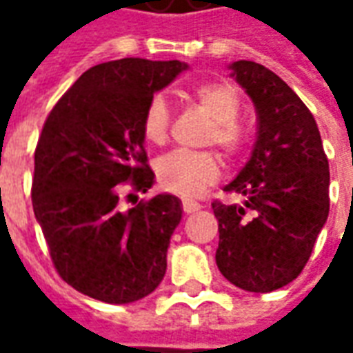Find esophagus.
Instances as JSON below:
<instances>
[{"instance_id": "1", "label": "esophagus", "mask_w": 353, "mask_h": 353, "mask_svg": "<svg viewBox=\"0 0 353 353\" xmlns=\"http://www.w3.org/2000/svg\"><path fill=\"white\" fill-rule=\"evenodd\" d=\"M181 206H183L185 214H194V212H199L200 210V204L192 202V200H183V202H181Z\"/></svg>"}]
</instances>
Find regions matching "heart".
Listing matches in <instances>:
<instances>
[{
  "label": "heart",
  "instance_id": "obj_1",
  "mask_svg": "<svg viewBox=\"0 0 353 353\" xmlns=\"http://www.w3.org/2000/svg\"><path fill=\"white\" fill-rule=\"evenodd\" d=\"M192 100L212 119L204 143L217 145L225 159H236L244 151L248 134L240 115V96L225 83H202L191 90ZM172 113L162 94H154L147 101L141 117V134L149 143L162 145L170 134ZM157 179L162 189L181 196H192L208 185L217 181L221 174L219 161L210 151H172L154 164Z\"/></svg>",
  "mask_w": 353,
  "mask_h": 353
}]
</instances>
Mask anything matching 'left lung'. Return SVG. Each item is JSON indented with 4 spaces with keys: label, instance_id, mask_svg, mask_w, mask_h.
<instances>
[{
    "label": "left lung",
    "instance_id": "obj_1",
    "mask_svg": "<svg viewBox=\"0 0 353 353\" xmlns=\"http://www.w3.org/2000/svg\"><path fill=\"white\" fill-rule=\"evenodd\" d=\"M229 68L255 105L257 139L225 187L244 204H212L219 221L215 261L236 288L268 293L295 280L310 259L329 215V162L314 115L285 81L250 60Z\"/></svg>",
    "mask_w": 353,
    "mask_h": 353
}]
</instances>
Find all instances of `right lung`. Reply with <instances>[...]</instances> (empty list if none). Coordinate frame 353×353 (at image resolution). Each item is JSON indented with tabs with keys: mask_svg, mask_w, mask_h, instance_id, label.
<instances>
[{
	"mask_svg": "<svg viewBox=\"0 0 353 353\" xmlns=\"http://www.w3.org/2000/svg\"><path fill=\"white\" fill-rule=\"evenodd\" d=\"M185 70L179 60L145 58L94 65L43 124L32 181L35 219L62 280L101 303L139 301L166 274L181 200L164 192L124 210L121 189L153 187L141 117L153 94Z\"/></svg>",
	"mask_w": 353,
	"mask_h": 353,
	"instance_id": "1",
	"label": "right lung"
}]
</instances>
